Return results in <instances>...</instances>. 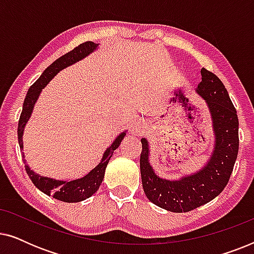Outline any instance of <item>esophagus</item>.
Returning a JSON list of instances; mask_svg holds the SVG:
<instances>
[{
	"instance_id": "obj_1",
	"label": "esophagus",
	"mask_w": 254,
	"mask_h": 254,
	"mask_svg": "<svg viewBox=\"0 0 254 254\" xmlns=\"http://www.w3.org/2000/svg\"><path fill=\"white\" fill-rule=\"evenodd\" d=\"M143 128H144L143 121H137V123L133 126V128H131V134H134L135 136H140V135L143 133Z\"/></svg>"
}]
</instances>
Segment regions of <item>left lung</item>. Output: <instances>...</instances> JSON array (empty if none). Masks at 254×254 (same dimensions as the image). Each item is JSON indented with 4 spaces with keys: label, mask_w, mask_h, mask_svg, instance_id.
<instances>
[{
    "label": "left lung",
    "mask_w": 254,
    "mask_h": 254,
    "mask_svg": "<svg viewBox=\"0 0 254 254\" xmlns=\"http://www.w3.org/2000/svg\"><path fill=\"white\" fill-rule=\"evenodd\" d=\"M201 76L196 92L206 100L215 134L214 151L207 164L179 180L159 178L149 163L148 141L141 138L140 169L145 195L156 206L173 213H186L215 199L227 186L238 155L237 111L216 75L202 68Z\"/></svg>",
    "instance_id": "left-lung-1"
}]
</instances>
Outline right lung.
Returning <instances> with one entry per match:
<instances>
[{
    "mask_svg": "<svg viewBox=\"0 0 254 254\" xmlns=\"http://www.w3.org/2000/svg\"><path fill=\"white\" fill-rule=\"evenodd\" d=\"M98 45L92 43V41H86L78 45L77 47H75L74 50L68 52L67 54L62 55L61 58H59L58 60H55L50 67L46 68V70L43 72V75L37 79L36 82L31 85V88L27 91V95L25 97L23 104V111L20 113L19 123H18V143L19 148L23 150V133H24V127L27 121H29L31 114H32L34 104L38 100L41 90L47 85V83L58 74L59 71L62 69L68 67L75 62L82 60L83 58H85L86 55L92 53L96 50ZM126 131L121 133L118 136L112 144L106 149L105 154L103 155L102 161L95 169H92L88 175L83 177V178L71 180V182H64V180H55L52 178H47V177H41L37 175L36 172H33L32 170L27 165H25L26 173L29 175L30 179L32 180L34 186L38 190H40L41 192H44L47 195L53 196L54 199L64 201V202H79L88 199L92 195L93 193L97 192V190L99 189L100 184H102L104 179V175H105V169L109 163L110 158L112 157L113 152L116 149L119 147L121 141L124 140ZM23 158H24V152H22ZM25 162V161H24Z\"/></svg>",
    "mask_w": 254,
    "mask_h": 254,
    "instance_id": "1",
    "label": "right lung"
}]
</instances>
